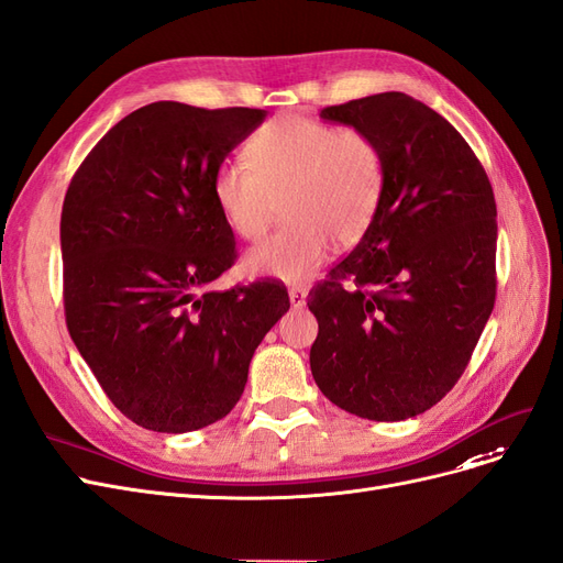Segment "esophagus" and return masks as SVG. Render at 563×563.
Wrapping results in <instances>:
<instances>
[{
	"mask_svg": "<svg viewBox=\"0 0 563 563\" xmlns=\"http://www.w3.org/2000/svg\"><path fill=\"white\" fill-rule=\"evenodd\" d=\"M288 300H290V307H294V309L305 307V305H307V288L300 286V284L290 286V288H288Z\"/></svg>",
	"mask_w": 563,
	"mask_h": 563,
	"instance_id": "34e87169",
	"label": "esophagus"
}]
</instances>
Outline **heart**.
I'll return each mask as SVG.
<instances>
[{
    "label": "heart",
    "mask_w": 563,
    "mask_h": 563,
    "mask_svg": "<svg viewBox=\"0 0 563 563\" xmlns=\"http://www.w3.org/2000/svg\"><path fill=\"white\" fill-rule=\"evenodd\" d=\"M249 162L223 161L211 190L221 217L246 242L261 240L279 214L284 225L251 249V273L284 282L309 277L331 240L356 242L373 223L384 188L377 144L361 130H338L305 115H277L249 146Z\"/></svg>",
    "instance_id": "obj_1"
}]
</instances>
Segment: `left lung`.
I'll return each instance as SVG.
<instances>
[{"label":"left lung","mask_w":563,"mask_h":563,"mask_svg":"<svg viewBox=\"0 0 563 563\" xmlns=\"http://www.w3.org/2000/svg\"><path fill=\"white\" fill-rule=\"evenodd\" d=\"M321 119L371 137L384 163L373 223L309 290L321 394L373 421L417 417L466 371L496 300V202L468 142L405 92H379Z\"/></svg>","instance_id":"left-lung-1"}]
</instances>
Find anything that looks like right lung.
<instances>
[{
	"instance_id": "obj_1",
	"label": "right lung",
	"mask_w": 563,
	"mask_h": 563,
	"mask_svg": "<svg viewBox=\"0 0 563 563\" xmlns=\"http://www.w3.org/2000/svg\"><path fill=\"white\" fill-rule=\"evenodd\" d=\"M263 109L153 102L95 144L67 188L60 246L69 335L109 400L142 429L188 433L238 405L282 284L211 290L235 261L217 167Z\"/></svg>"
}]
</instances>
